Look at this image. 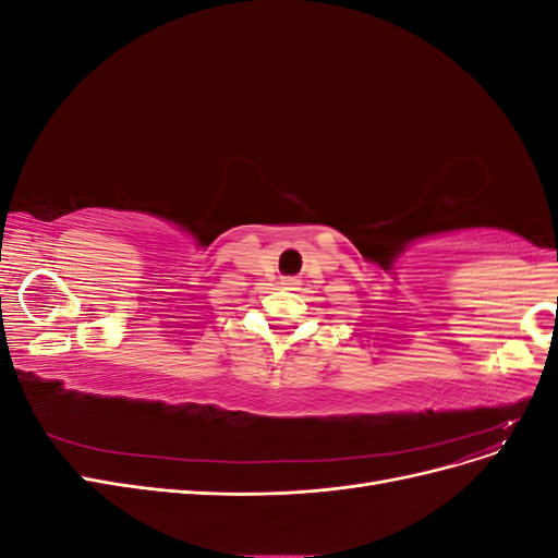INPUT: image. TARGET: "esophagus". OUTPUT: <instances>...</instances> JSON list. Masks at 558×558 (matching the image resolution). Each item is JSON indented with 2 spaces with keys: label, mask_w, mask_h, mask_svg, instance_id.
<instances>
[{
  "label": "esophagus",
  "mask_w": 558,
  "mask_h": 558,
  "mask_svg": "<svg viewBox=\"0 0 558 558\" xmlns=\"http://www.w3.org/2000/svg\"><path fill=\"white\" fill-rule=\"evenodd\" d=\"M300 281L295 279V277H289V279H283V286H286V289H295V286H298Z\"/></svg>",
  "instance_id": "obj_1"
}]
</instances>
